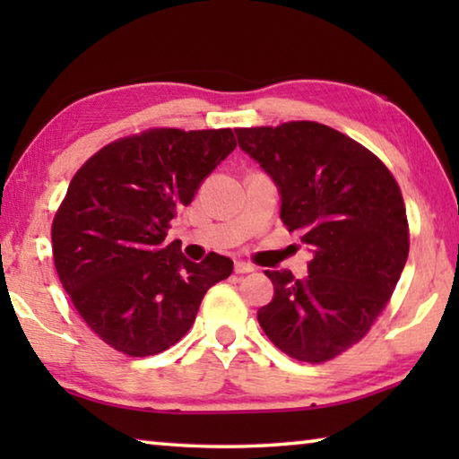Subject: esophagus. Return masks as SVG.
I'll return each instance as SVG.
<instances>
[{
  "label": "esophagus",
  "instance_id": "esophagus-1",
  "mask_svg": "<svg viewBox=\"0 0 459 459\" xmlns=\"http://www.w3.org/2000/svg\"><path fill=\"white\" fill-rule=\"evenodd\" d=\"M255 267L251 263H245V261H235V273L243 275V273H253Z\"/></svg>",
  "mask_w": 459,
  "mask_h": 459
}]
</instances>
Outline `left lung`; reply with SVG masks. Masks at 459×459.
<instances>
[{
    "instance_id": "1",
    "label": "left lung",
    "mask_w": 459,
    "mask_h": 459,
    "mask_svg": "<svg viewBox=\"0 0 459 459\" xmlns=\"http://www.w3.org/2000/svg\"><path fill=\"white\" fill-rule=\"evenodd\" d=\"M235 131L240 150L277 184L287 230L314 253L306 279L265 271L275 295L257 320L291 359L328 362L367 336L407 263L399 184L375 153L322 123Z\"/></svg>"
}]
</instances>
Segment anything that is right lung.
Here are the masks:
<instances>
[{
	"label": "right lung",
	"instance_id": "add662e5",
	"mask_svg": "<svg viewBox=\"0 0 459 459\" xmlns=\"http://www.w3.org/2000/svg\"><path fill=\"white\" fill-rule=\"evenodd\" d=\"M235 147L232 129L155 127L105 145L74 174L52 221L54 267L76 312L117 352L168 351L232 273L229 257L192 263L166 235L176 208Z\"/></svg>",
	"mask_w": 459,
	"mask_h": 459
}]
</instances>
